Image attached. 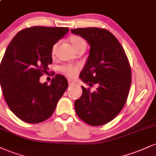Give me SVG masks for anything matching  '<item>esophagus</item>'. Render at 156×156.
Returning <instances> with one entry per match:
<instances>
[{
    "instance_id": "1",
    "label": "esophagus",
    "mask_w": 156,
    "mask_h": 156,
    "mask_svg": "<svg viewBox=\"0 0 156 156\" xmlns=\"http://www.w3.org/2000/svg\"><path fill=\"white\" fill-rule=\"evenodd\" d=\"M67 81H68L69 86H72V85H74V84H75V82L71 79H68V80H67Z\"/></svg>"
}]
</instances>
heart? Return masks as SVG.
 I'll use <instances>...</instances> for the list:
<instances>
[{"label":"heart","instance_id":"heart-1","mask_svg":"<svg viewBox=\"0 0 156 156\" xmlns=\"http://www.w3.org/2000/svg\"><path fill=\"white\" fill-rule=\"evenodd\" d=\"M70 43H71V44H72V46H73V48H74V50L76 49L77 48L80 47V46H84V45H86L85 41H84L83 39L80 36H73V37H71ZM57 46H58V44H56L54 45L53 48H52V54H54V52H55L56 48H57ZM62 70L63 72L65 73L67 76L73 77V76H75L76 75L77 70H78V69H77L76 67L71 66V65H67V66L63 67L62 68Z\"/></svg>","mask_w":156,"mask_h":156}]
</instances>
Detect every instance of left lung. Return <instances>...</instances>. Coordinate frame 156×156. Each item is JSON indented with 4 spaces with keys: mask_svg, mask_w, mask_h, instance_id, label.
Masks as SVG:
<instances>
[{
    "mask_svg": "<svg viewBox=\"0 0 156 156\" xmlns=\"http://www.w3.org/2000/svg\"><path fill=\"white\" fill-rule=\"evenodd\" d=\"M71 32L90 46L80 80L89 86L97 85L94 91L81 86L83 94L75 101L76 112L88 124L104 125L116 117L126 102L132 83L128 59L119 41L105 29L78 28Z\"/></svg>",
    "mask_w": 156,
    "mask_h": 156,
    "instance_id": "obj_1",
    "label": "left lung"
}]
</instances>
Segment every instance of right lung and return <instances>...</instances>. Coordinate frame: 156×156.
Returning <instances> with one entry per match:
<instances>
[{
  "mask_svg": "<svg viewBox=\"0 0 156 156\" xmlns=\"http://www.w3.org/2000/svg\"><path fill=\"white\" fill-rule=\"evenodd\" d=\"M67 27L35 26L23 29L9 44L0 65V83L9 108L29 123L46 121L53 114L68 86L65 77L57 75L41 83L43 73L52 63V48L68 33Z\"/></svg>",
  "mask_w": 156,
  "mask_h": 156,
  "instance_id": "add662e5",
  "label": "right lung"
}]
</instances>
